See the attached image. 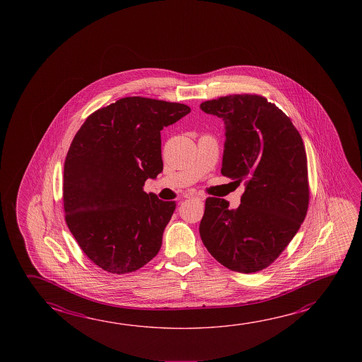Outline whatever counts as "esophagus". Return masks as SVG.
I'll return each mask as SVG.
<instances>
[{"label":"esophagus","instance_id":"1","mask_svg":"<svg viewBox=\"0 0 362 362\" xmlns=\"http://www.w3.org/2000/svg\"><path fill=\"white\" fill-rule=\"evenodd\" d=\"M185 198H193V199H197V201H203L204 196H202L199 193H187Z\"/></svg>","mask_w":362,"mask_h":362}]
</instances>
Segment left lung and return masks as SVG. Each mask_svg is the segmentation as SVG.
<instances>
[{
    "mask_svg": "<svg viewBox=\"0 0 362 362\" xmlns=\"http://www.w3.org/2000/svg\"><path fill=\"white\" fill-rule=\"evenodd\" d=\"M201 108L225 121L222 175L246 187L236 209L208 197L202 241L232 272H260L278 259L307 216L308 164L302 136L291 119L260 95L219 97Z\"/></svg>",
    "mask_w": 362,
    "mask_h": 362,
    "instance_id": "8db88e82",
    "label": "left lung"
}]
</instances>
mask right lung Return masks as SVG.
<instances>
[{
  "label": "right lung",
  "mask_w": 362,
  "mask_h": 362,
  "mask_svg": "<svg viewBox=\"0 0 362 362\" xmlns=\"http://www.w3.org/2000/svg\"><path fill=\"white\" fill-rule=\"evenodd\" d=\"M190 112L183 103L124 97L90 113L64 163L66 222L89 260L111 274L156 256L175 202L144 192L163 172L160 131Z\"/></svg>",
  "instance_id": "1"
}]
</instances>
